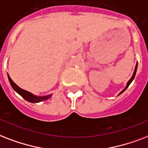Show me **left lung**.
<instances>
[{
	"instance_id": "1",
	"label": "left lung",
	"mask_w": 148,
	"mask_h": 148,
	"mask_svg": "<svg viewBox=\"0 0 148 148\" xmlns=\"http://www.w3.org/2000/svg\"><path fill=\"white\" fill-rule=\"evenodd\" d=\"M137 64H136V66H135L134 71V74H133L132 77L130 78V79L129 80V81H128V82H127V86H126L125 88H124V89H123V90H122V91H121V92H120V93H119V95H121V93H122V92H124V91H125V90H127V87L129 86V85H130V83L132 82V81H133V80H134V77H135V75H136V73H137Z\"/></svg>"
}]
</instances>
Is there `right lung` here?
<instances>
[{
  "instance_id": "add662e5",
  "label": "right lung",
  "mask_w": 148,
  "mask_h": 148,
  "mask_svg": "<svg viewBox=\"0 0 148 148\" xmlns=\"http://www.w3.org/2000/svg\"><path fill=\"white\" fill-rule=\"evenodd\" d=\"M8 77L9 82H10V84H11V87L13 88V90L17 92L18 94L21 96V97L27 101L30 102V103H39V102L45 101V100H47L49 99L50 97H51V94H49L48 96H44V97H38V96H35V95L31 93L30 92L28 91H26V90H23L21 88L18 86V85L15 84L14 82H13V80L11 79L10 75L8 74Z\"/></svg>"
}]
</instances>
